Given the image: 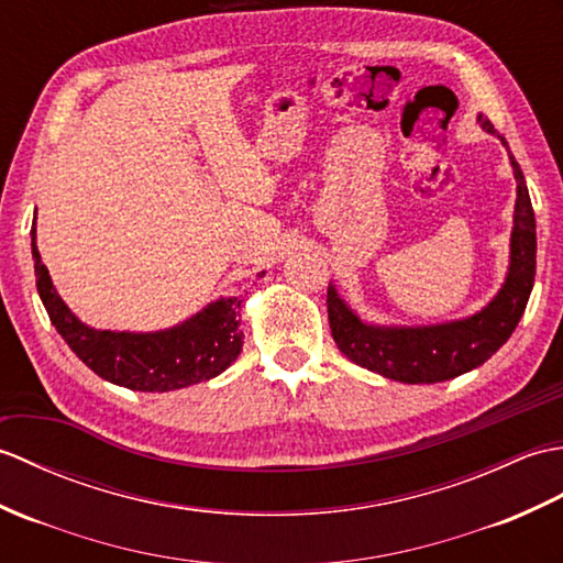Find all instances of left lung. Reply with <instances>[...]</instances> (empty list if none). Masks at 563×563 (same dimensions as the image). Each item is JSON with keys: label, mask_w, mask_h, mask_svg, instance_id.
<instances>
[{"label": "left lung", "mask_w": 563, "mask_h": 563, "mask_svg": "<svg viewBox=\"0 0 563 563\" xmlns=\"http://www.w3.org/2000/svg\"><path fill=\"white\" fill-rule=\"evenodd\" d=\"M479 122L486 132L496 134L489 120L479 115ZM510 166L518 180L510 267L504 289L494 301L482 313L457 322L431 328H376L361 322L330 286L328 318L332 340L349 361L399 383H441L482 366L506 344L526 313L537 267L534 211L528 185L516 158H510Z\"/></svg>", "instance_id": "obj_1"}]
</instances>
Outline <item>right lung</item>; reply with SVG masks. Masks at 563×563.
I'll return each instance as SVG.
<instances>
[{
	"label": "right lung",
	"mask_w": 563,
	"mask_h": 563,
	"mask_svg": "<svg viewBox=\"0 0 563 563\" xmlns=\"http://www.w3.org/2000/svg\"><path fill=\"white\" fill-rule=\"evenodd\" d=\"M35 286L47 310L49 322L62 340L96 376L130 390L168 393L202 383L227 371L243 349L241 298H221L187 322L164 332L132 334L86 328L57 296L49 272L35 245Z\"/></svg>",
	"instance_id": "obj_1"
}]
</instances>
